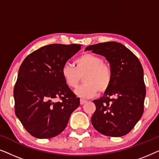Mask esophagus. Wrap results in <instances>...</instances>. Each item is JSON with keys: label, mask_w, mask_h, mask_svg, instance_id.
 Returning a JSON list of instances; mask_svg holds the SVG:
<instances>
[{"label": "esophagus", "mask_w": 159, "mask_h": 159, "mask_svg": "<svg viewBox=\"0 0 159 159\" xmlns=\"http://www.w3.org/2000/svg\"><path fill=\"white\" fill-rule=\"evenodd\" d=\"M86 103H87V101H85V100L80 99V104H81V105H83V104Z\"/></svg>", "instance_id": "obj_1"}]
</instances>
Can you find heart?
Masks as SVG:
<instances>
[{
	"instance_id": "obj_1",
	"label": "heart",
	"mask_w": 159,
	"mask_h": 159,
	"mask_svg": "<svg viewBox=\"0 0 159 159\" xmlns=\"http://www.w3.org/2000/svg\"><path fill=\"white\" fill-rule=\"evenodd\" d=\"M75 68L65 64L61 68V76L67 87L75 90L83 78L85 83L76 91L80 97L89 98L103 94L109 89L112 82V71L110 65L100 56L93 53H83L75 61Z\"/></svg>"
}]
</instances>
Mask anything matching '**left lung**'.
Here are the masks:
<instances>
[{"label": "left lung", "instance_id": "left-lung-1", "mask_svg": "<svg viewBox=\"0 0 159 159\" xmlns=\"http://www.w3.org/2000/svg\"><path fill=\"white\" fill-rule=\"evenodd\" d=\"M103 56L109 62L112 82L91 118L95 129L106 136L121 137L133 129L144 111L145 85L140 61L125 45L106 42L89 45L84 51Z\"/></svg>", "mask_w": 159, "mask_h": 159}]
</instances>
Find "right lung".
<instances>
[{
    "mask_svg": "<svg viewBox=\"0 0 159 159\" xmlns=\"http://www.w3.org/2000/svg\"><path fill=\"white\" fill-rule=\"evenodd\" d=\"M80 48L77 44L45 45L27 56L19 67L14 89L15 114L34 138L59 134L80 106V98L63 80L61 68ZM56 98L61 101L55 102Z\"/></svg>",
    "mask_w": 159,
    "mask_h": 159,
    "instance_id": "obj_1",
    "label": "right lung"
}]
</instances>
